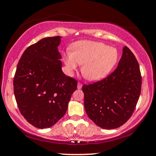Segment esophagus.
I'll return each mask as SVG.
<instances>
[{
	"label": "esophagus",
	"instance_id": "1",
	"mask_svg": "<svg viewBox=\"0 0 156 156\" xmlns=\"http://www.w3.org/2000/svg\"><path fill=\"white\" fill-rule=\"evenodd\" d=\"M78 89H81V87H82V83H80V82H78Z\"/></svg>",
	"mask_w": 156,
	"mask_h": 156
}]
</instances>
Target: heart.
<instances>
[{
    "label": "heart",
    "mask_w": 156,
    "mask_h": 156,
    "mask_svg": "<svg viewBox=\"0 0 156 156\" xmlns=\"http://www.w3.org/2000/svg\"><path fill=\"white\" fill-rule=\"evenodd\" d=\"M117 48L103 42L83 40L74 43L72 52H67L64 61L67 70L72 73L78 64H82L81 73L90 81H98L112 72L118 60Z\"/></svg>",
    "instance_id": "heart-1"
}]
</instances>
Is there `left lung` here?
<instances>
[{
  "label": "left lung",
  "instance_id": "obj_1",
  "mask_svg": "<svg viewBox=\"0 0 156 156\" xmlns=\"http://www.w3.org/2000/svg\"><path fill=\"white\" fill-rule=\"evenodd\" d=\"M117 69L104 79L83 85L88 117L103 129H114L131 117L139 101L141 76L135 55L127 46Z\"/></svg>",
  "mask_w": 156,
  "mask_h": 156
}]
</instances>
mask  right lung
I'll use <instances>...</instances> for the list:
<instances>
[{
	"label": "right lung",
	"mask_w": 156,
	"mask_h": 156,
	"mask_svg": "<svg viewBox=\"0 0 156 156\" xmlns=\"http://www.w3.org/2000/svg\"><path fill=\"white\" fill-rule=\"evenodd\" d=\"M59 36L46 37L23 53L14 78L21 114L36 128H48L63 117L78 81L62 72Z\"/></svg>",
	"instance_id": "obj_1"
}]
</instances>
